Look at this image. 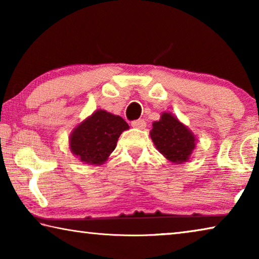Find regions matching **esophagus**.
Returning <instances> with one entry per match:
<instances>
[{"label":"esophagus","mask_w":259,"mask_h":259,"mask_svg":"<svg viewBox=\"0 0 259 259\" xmlns=\"http://www.w3.org/2000/svg\"><path fill=\"white\" fill-rule=\"evenodd\" d=\"M131 125L134 126V128H138V129H145L146 126V121L143 120V119H139V120H136L131 122Z\"/></svg>","instance_id":"esophagus-1"}]
</instances>
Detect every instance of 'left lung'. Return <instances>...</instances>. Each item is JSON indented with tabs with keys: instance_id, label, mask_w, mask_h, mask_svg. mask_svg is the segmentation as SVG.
<instances>
[{
	"instance_id": "8db88e82",
	"label": "left lung",
	"mask_w": 259,
	"mask_h": 259,
	"mask_svg": "<svg viewBox=\"0 0 259 259\" xmlns=\"http://www.w3.org/2000/svg\"><path fill=\"white\" fill-rule=\"evenodd\" d=\"M151 138L161 154L176 163L186 162L195 147L194 136L170 113L153 123Z\"/></svg>"
}]
</instances>
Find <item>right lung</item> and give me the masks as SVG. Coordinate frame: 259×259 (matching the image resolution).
<instances>
[{
    "instance_id": "add662e5",
    "label": "right lung",
    "mask_w": 259,
    "mask_h": 259,
    "mask_svg": "<svg viewBox=\"0 0 259 259\" xmlns=\"http://www.w3.org/2000/svg\"><path fill=\"white\" fill-rule=\"evenodd\" d=\"M126 129L129 125L121 116L99 109L73 131L69 146L84 163L102 164L114 151L122 131Z\"/></svg>"
}]
</instances>
